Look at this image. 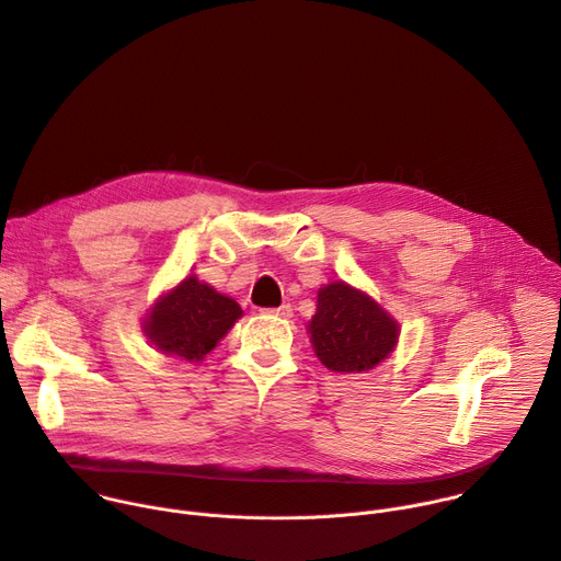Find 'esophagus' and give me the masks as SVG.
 <instances>
[{"label":"esophagus","instance_id":"esophagus-1","mask_svg":"<svg viewBox=\"0 0 561 561\" xmlns=\"http://www.w3.org/2000/svg\"><path fill=\"white\" fill-rule=\"evenodd\" d=\"M265 314H270V317H280V319H289L291 317V306L289 304H283L280 308H267V310H263Z\"/></svg>","mask_w":561,"mask_h":561}]
</instances>
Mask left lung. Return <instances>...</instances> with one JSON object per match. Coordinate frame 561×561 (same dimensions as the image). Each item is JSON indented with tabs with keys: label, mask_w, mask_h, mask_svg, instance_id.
I'll list each match as a JSON object with an SVG mask.
<instances>
[{
	"label": "left lung",
	"mask_w": 561,
	"mask_h": 561,
	"mask_svg": "<svg viewBox=\"0 0 561 561\" xmlns=\"http://www.w3.org/2000/svg\"><path fill=\"white\" fill-rule=\"evenodd\" d=\"M317 357L334 373L375 368L398 343V323L375 300L346 283H330L319 291L310 321Z\"/></svg>",
	"instance_id": "left-lung-1"
}]
</instances>
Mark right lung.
<instances>
[{"label": "right lung", "mask_w": 561, "mask_h": 561, "mask_svg": "<svg viewBox=\"0 0 561 561\" xmlns=\"http://www.w3.org/2000/svg\"><path fill=\"white\" fill-rule=\"evenodd\" d=\"M240 317L242 310L233 298L188 276L154 306L146 321V334L161 353L199 362Z\"/></svg>", "instance_id": "add662e5"}]
</instances>
